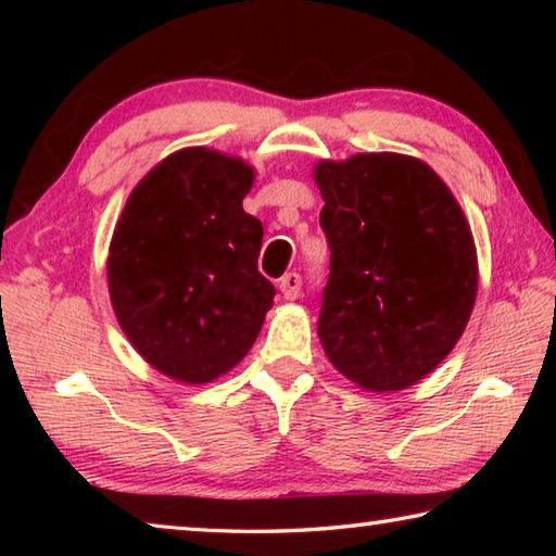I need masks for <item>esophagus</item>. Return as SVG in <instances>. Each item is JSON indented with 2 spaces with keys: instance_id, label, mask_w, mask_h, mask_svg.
Masks as SVG:
<instances>
[{
  "instance_id": "obj_1",
  "label": "esophagus",
  "mask_w": 556,
  "mask_h": 556,
  "mask_svg": "<svg viewBox=\"0 0 556 556\" xmlns=\"http://www.w3.org/2000/svg\"><path fill=\"white\" fill-rule=\"evenodd\" d=\"M279 291L281 296L294 301L299 299V291H301V277L296 275V271H289V275H285L279 279Z\"/></svg>"
}]
</instances>
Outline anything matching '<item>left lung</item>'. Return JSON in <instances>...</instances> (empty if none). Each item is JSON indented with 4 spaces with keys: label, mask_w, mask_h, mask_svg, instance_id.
<instances>
[{
    "label": "left lung",
    "mask_w": 556,
    "mask_h": 556,
    "mask_svg": "<svg viewBox=\"0 0 556 556\" xmlns=\"http://www.w3.org/2000/svg\"><path fill=\"white\" fill-rule=\"evenodd\" d=\"M331 275L318 338L338 372L394 392L454 351L478 291L466 215L421 159L372 152L318 162Z\"/></svg>",
    "instance_id": "left-lung-1"
}]
</instances>
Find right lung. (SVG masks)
I'll list each match as a JSON object with an SVG mask.
<instances>
[{"label": "right lung", "mask_w": 556, "mask_h": 556, "mask_svg": "<svg viewBox=\"0 0 556 556\" xmlns=\"http://www.w3.org/2000/svg\"><path fill=\"white\" fill-rule=\"evenodd\" d=\"M255 172L188 147L129 193L110 242L108 287L135 351L172 380L235 368L265 324L275 287L260 275L262 223L242 211Z\"/></svg>", "instance_id": "1"}]
</instances>
